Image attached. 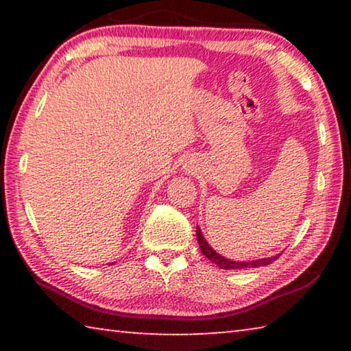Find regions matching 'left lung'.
<instances>
[{"label":"left lung","mask_w":351,"mask_h":351,"mask_svg":"<svg viewBox=\"0 0 351 351\" xmlns=\"http://www.w3.org/2000/svg\"><path fill=\"white\" fill-rule=\"evenodd\" d=\"M197 239H198V245L201 252H203L207 258L210 261H213L217 266H219L221 269H246V268H260V266H266V265H271L272 261H276L278 258V255H274V257H269V258H261V260H252V261H234V260H229V258H224L221 255L217 254L213 249L207 245V241L204 240L203 234H201V230L197 228Z\"/></svg>","instance_id":"obj_1"}]
</instances>
